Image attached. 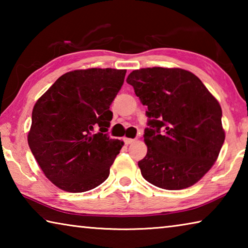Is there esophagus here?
<instances>
[{"mask_svg": "<svg viewBox=\"0 0 248 248\" xmlns=\"http://www.w3.org/2000/svg\"><path fill=\"white\" fill-rule=\"evenodd\" d=\"M124 141L125 144H131V143H133L134 141H136V139H130V138H124Z\"/></svg>", "mask_w": 248, "mask_h": 248, "instance_id": "obj_1", "label": "esophagus"}]
</instances>
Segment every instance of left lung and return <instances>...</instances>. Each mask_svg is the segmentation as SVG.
<instances>
[{
    "label": "left lung",
    "instance_id": "1",
    "mask_svg": "<svg viewBox=\"0 0 248 248\" xmlns=\"http://www.w3.org/2000/svg\"><path fill=\"white\" fill-rule=\"evenodd\" d=\"M127 83L148 106V153L138 162L142 176L167 190L195 185L223 145L220 104L195 74L183 69L136 70Z\"/></svg>",
    "mask_w": 248,
    "mask_h": 248
}]
</instances>
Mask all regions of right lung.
<instances>
[{
    "label": "right lung",
    "instance_id": "right-lung-1",
    "mask_svg": "<svg viewBox=\"0 0 248 248\" xmlns=\"http://www.w3.org/2000/svg\"><path fill=\"white\" fill-rule=\"evenodd\" d=\"M125 70H75L59 78L37 100L28 144L41 170L62 190L83 192L99 186L124 142L108 136L109 107Z\"/></svg>",
    "mask_w": 248,
    "mask_h": 248
}]
</instances>
